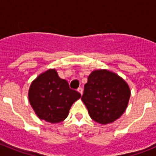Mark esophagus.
<instances>
[{"mask_svg": "<svg viewBox=\"0 0 156 156\" xmlns=\"http://www.w3.org/2000/svg\"><path fill=\"white\" fill-rule=\"evenodd\" d=\"M77 90H78V91H79L80 93L81 94H83V88L81 87H80L77 89Z\"/></svg>", "mask_w": 156, "mask_h": 156, "instance_id": "esophagus-1", "label": "esophagus"}]
</instances>
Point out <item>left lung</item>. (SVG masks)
<instances>
[{"label":"left lung","mask_w":156,"mask_h":156,"mask_svg":"<svg viewBox=\"0 0 156 156\" xmlns=\"http://www.w3.org/2000/svg\"><path fill=\"white\" fill-rule=\"evenodd\" d=\"M129 96V86L121 77L108 70H95L88 76L81 99L93 120L107 124L122 115Z\"/></svg>","instance_id":"obj_1"}]
</instances>
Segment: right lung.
Segmentation results:
<instances>
[{"instance_id": "obj_1", "label": "right lung", "mask_w": 156, "mask_h": 156, "mask_svg": "<svg viewBox=\"0 0 156 156\" xmlns=\"http://www.w3.org/2000/svg\"><path fill=\"white\" fill-rule=\"evenodd\" d=\"M80 97L79 92L69 88L68 82L58 76L55 69L41 74L29 90V100L37 116L51 123L64 120L72 105Z\"/></svg>"}]
</instances>
